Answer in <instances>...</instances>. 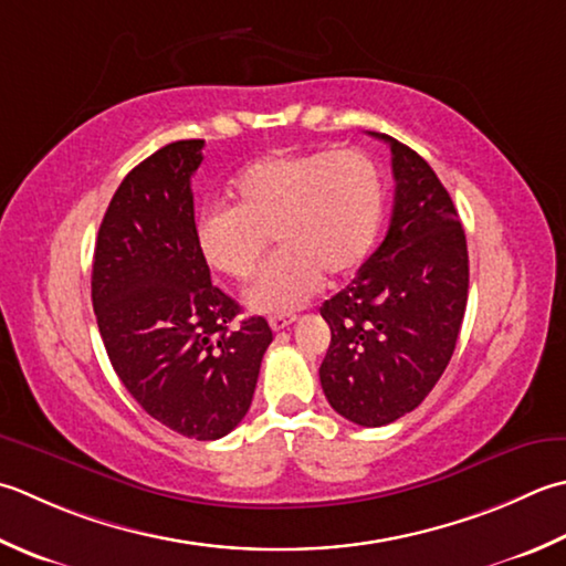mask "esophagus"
<instances>
[{
    "mask_svg": "<svg viewBox=\"0 0 566 566\" xmlns=\"http://www.w3.org/2000/svg\"><path fill=\"white\" fill-rule=\"evenodd\" d=\"M294 321H296V316H272L270 326H272V331H284V328H290Z\"/></svg>",
    "mask_w": 566,
    "mask_h": 566,
    "instance_id": "esophagus-1",
    "label": "esophagus"
}]
</instances>
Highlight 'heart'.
<instances>
[{
	"label": "heart",
	"instance_id": "b5f03b06",
	"mask_svg": "<svg viewBox=\"0 0 566 566\" xmlns=\"http://www.w3.org/2000/svg\"><path fill=\"white\" fill-rule=\"evenodd\" d=\"M235 206L201 210L196 240L210 270L250 280L270 235L280 252L248 290L258 314H290L312 298L324 276L358 272L378 242L385 216L380 166L360 149L272 154L230 184Z\"/></svg>",
	"mask_w": 566,
	"mask_h": 566
}]
</instances>
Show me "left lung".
<instances>
[{
	"label": "left lung",
	"mask_w": 566,
	"mask_h": 566,
	"mask_svg": "<svg viewBox=\"0 0 566 566\" xmlns=\"http://www.w3.org/2000/svg\"><path fill=\"white\" fill-rule=\"evenodd\" d=\"M390 144L395 208L387 235L346 290L321 306L331 346L318 368L328 405L382 427L422 405L457 348L469 250L451 196L407 144Z\"/></svg>",
	"instance_id": "8db88e82"
}]
</instances>
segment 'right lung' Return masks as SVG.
I'll return each mask as SVG.
<instances>
[{
    "mask_svg": "<svg viewBox=\"0 0 566 566\" xmlns=\"http://www.w3.org/2000/svg\"><path fill=\"white\" fill-rule=\"evenodd\" d=\"M203 139L171 142L109 201L93 258V308L127 392L164 427L213 441L248 415L272 343L262 316L210 284L196 240L191 176Z\"/></svg>",
    "mask_w": 566,
    "mask_h": 566,
    "instance_id": "obj_1",
    "label": "right lung"
}]
</instances>
